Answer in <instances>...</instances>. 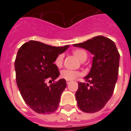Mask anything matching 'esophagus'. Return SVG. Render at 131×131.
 Instances as JSON below:
<instances>
[{"label":"esophagus","mask_w":131,"mask_h":131,"mask_svg":"<svg viewBox=\"0 0 131 131\" xmlns=\"http://www.w3.org/2000/svg\"><path fill=\"white\" fill-rule=\"evenodd\" d=\"M71 82V80H67V84H69Z\"/></svg>","instance_id":"34e87169"}]
</instances>
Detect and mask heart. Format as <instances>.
Wrapping results in <instances>:
<instances>
[{
	"label": "heart",
	"instance_id": "heart-1",
	"mask_svg": "<svg viewBox=\"0 0 131 131\" xmlns=\"http://www.w3.org/2000/svg\"><path fill=\"white\" fill-rule=\"evenodd\" d=\"M73 55L81 62L85 61L87 58V53L86 51L82 49H77L73 51ZM64 56L63 54H59L55 60L54 64L58 68H60L62 67L63 64ZM80 75V73L76 71H72V70H63L60 73V77L62 79L66 80H73L77 77Z\"/></svg>",
	"mask_w": 131,
	"mask_h": 131
}]
</instances>
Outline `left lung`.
<instances>
[{"mask_svg": "<svg viewBox=\"0 0 131 131\" xmlns=\"http://www.w3.org/2000/svg\"><path fill=\"white\" fill-rule=\"evenodd\" d=\"M73 45L84 48L94 55L91 69L84 78L88 83H78L75 98L82 111L97 112L113 94L118 80L120 53L115 43L103 36Z\"/></svg>", "mask_w": 131, "mask_h": 131, "instance_id": "left-lung-1", "label": "left lung"}]
</instances>
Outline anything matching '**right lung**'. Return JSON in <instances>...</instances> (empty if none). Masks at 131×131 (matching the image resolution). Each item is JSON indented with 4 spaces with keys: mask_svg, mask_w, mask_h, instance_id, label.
<instances>
[{
    "mask_svg": "<svg viewBox=\"0 0 131 131\" xmlns=\"http://www.w3.org/2000/svg\"><path fill=\"white\" fill-rule=\"evenodd\" d=\"M69 47H54L30 41L17 51L15 61L17 85L26 103L37 113L49 114L58 107L67 82L60 79L49 86L46 82H53L58 78L60 72L54 62Z\"/></svg>",
    "mask_w": 131,
    "mask_h": 131,
    "instance_id": "1",
    "label": "right lung"
}]
</instances>
